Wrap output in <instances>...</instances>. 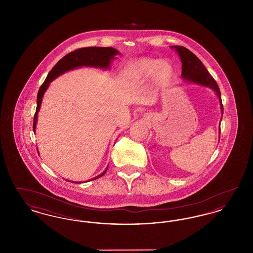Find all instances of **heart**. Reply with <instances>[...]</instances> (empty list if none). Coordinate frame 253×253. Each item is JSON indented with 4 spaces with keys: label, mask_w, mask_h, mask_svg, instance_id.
I'll return each instance as SVG.
<instances>
[{
    "label": "heart",
    "mask_w": 253,
    "mask_h": 253,
    "mask_svg": "<svg viewBox=\"0 0 253 253\" xmlns=\"http://www.w3.org/2000/svg\"><path fill=\"white\" fill-rule=\"evenodd\" d=\"M175 77V68L169 60L140 58L132 60L125 69L126 80L133 84H143L153 80L157 87L168 84Z\"/></svg>",
    "instance_id": "obj_1"
}]
</instances>
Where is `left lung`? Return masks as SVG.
<instances>
[{
	"label": "left lung",
	"mask_w": 253,
	"mask_h": 253,
	"mask_svg": "<svg viewBox=\"0 0 253 253\" xmlns=\"http://www.w3.org/2000/svg\"><path fill=\"white\" fill-rule=\"evenodd\" d=\"M174 49L178 54L182 62V74L181 78L183 79L184 84L201 85L212 89L219 98L221 113L223 114L224 108L221 99V93L214 79L210 75L206 69L202 61L199 60L193 52L183 46H170ZM222 121V120H221ZM219 140H220V128H219Z\"/></svg>",
	"instance_id": "obj_1"
}]
</instances>
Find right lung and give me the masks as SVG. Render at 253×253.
I'll return each mask as SVG.
<instances>
[{
	"instance_id": "right-lung-1",
	"label": "right lung",
	"mask_w": 253,
	"mask_h": 253,
	"mask_svg": "<svg viewBox=\"0 0 253 253\" xmlns=\"http://www.w3.org/2000/svg\"><path fill=\"white\" fill-rule=\"evenodd\" d=\"M121 55V52L117 49L113 47H84V48L77 49L69 54L65 55L61 60L57 62V64L52 68V70L48 73L44 83L40 87V90L38 92L37 96V109L34 121H33V131H36L37 121H38V114L41 109L42 97L44 96V93L46 92L50 84L60 77V75L64 73L71 71L76 68L81 67H95L103 70H108L111 66V62L116 60L117 56ZM108 169V166L104 169L103 172L98 174L96 177H94L91 180H95L105 174V172ZM72 183H82V182H74Z\"/></svg>"
}]
</instances>
